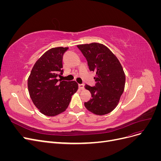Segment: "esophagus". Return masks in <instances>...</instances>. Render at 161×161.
<instances>
[{
	"mask_svg": "<svg viewBox=\"0 0 161 161\" xmlns=\"http://www.w3.org/2000/svg\"><path fill=\"white\" fill-rule=\"evenodd\" d=\"M79 89H81V90L84 89V88H85V85H84V84H79Z\"/></svg>",
	"mask_w": 161,
	"mask_h": 161,
	"instance_id": "1",
	"label": "esophagus"
}]
</instances>
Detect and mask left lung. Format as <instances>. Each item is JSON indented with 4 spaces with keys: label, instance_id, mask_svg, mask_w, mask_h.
<instances>
[{
    "label": "left lung",
    "instance_id": "1",
    "mask_svg": "<svg viewBox=\"0 0 161 161\" xmlns=\"http://www.w3.org/2000/svg\"><path fill=\"white\" fill-rule=\"evenodd\" d=\"M86 58L91 71L95 72V85H85L91 99L85 108L96 115L110 113L116 106L124 91L125 76L119 61L105 46L99 43L78 45Z\"/></svg>",
    "mask_w": 161,
    "mask_h": 161
}]
</instances>
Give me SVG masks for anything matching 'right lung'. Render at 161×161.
Instances as JSON below:
<instances>
[{"label": "right lung", "instance_id": "add662e5", "mask_svg": "<svg viewBox=\"0 0 161 161\" xmlns=\"http://www.w3.org/2000/svg\"><path fill=\"white\" fill-rule=\"evenodd\" d=\"M68 49L58 47L47 50L34 64L28 78V91L33 103L47 116L64 111L79 87L75 80L57 79L64 72L63 55Z\"/></svg>", "mask_w": 161, "mask_h": 161}]
</instances>
